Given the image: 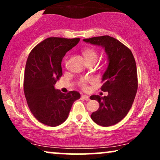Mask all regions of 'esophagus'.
<instances>
[{"instance_id":"34e87169","label":"esophagus","mask_w":160,"mask_h":160,"mask_svg":"<svg viewBox=\"0 0 160 160\" xmlns=\"http://www.w3.org/2000/svg\"><path fill=\"white\" fill-rule=\"evenodd\" d=\"M82 98L83 99H84V100H87H87H89V97L88 95H82Z\"/></svg>"}]
</instances>
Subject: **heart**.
Masks as SVG:
<instances>
[{
	"instance_id": "b5f03b06",
	"label": "heart",
	"mask_w": 160,
	"mask_h": 160,
	"mask_svg": "<svg viewBox=\"0 0 160 160\" xmlns=\"http://www.w3.org/2000/svg\"><path fill=\"white\" fill-rule=\"evenodd\" d=\"M82 54L84 57L85 60H86L87 62L91 60L97 61L98 60L97 52H96L94 49H92V48H87V49H84L82 52ZM92 81V78H81L79 80L78 84H79L80 87H82L83 89H86L87 82H90Z\"/></svg>"
}]
</instances>
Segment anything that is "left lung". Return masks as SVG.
<instances>
[{"instance_id": "obj_1", "label": "left lung", "mask_w": 160, "mask_h": 160, "mask_svg": "<svg viewBox=\"0 0 160 160\" xmlns=\"http://www.w3.org/2000/svg\"><path fill=\"white\" fill-rule=\"evenodd\" d=\"M84 42L103 48L108 58V67L102 76L101 90L104 97L92 95L98 101L99 108L91 114L96 124L109 127L125 117L134 101L138 89L136 63L132 52L117 39L109 36L85 38Z\"/></svg>"}]
</instances>
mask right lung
Here are the masks:
<instances>
[{"label": "right lung", "instance_id": "right-lung-1", "mask_svg": "<svg viewBox=\"0 0 160 160\" xmlns=\"http://www.w3.org/2000/svg\"><path fill=\"white\" fill-rule=\"evenodd\" d=\"M79 41V38H48L35 47L28 58L24 92L30 111L46 125L63 123L74 101L81 97L76 91L64 94L54 87L62 75L63 57Z\"/></svg>", "mask_w": 160, "mask_h": 160}]
</instances>
